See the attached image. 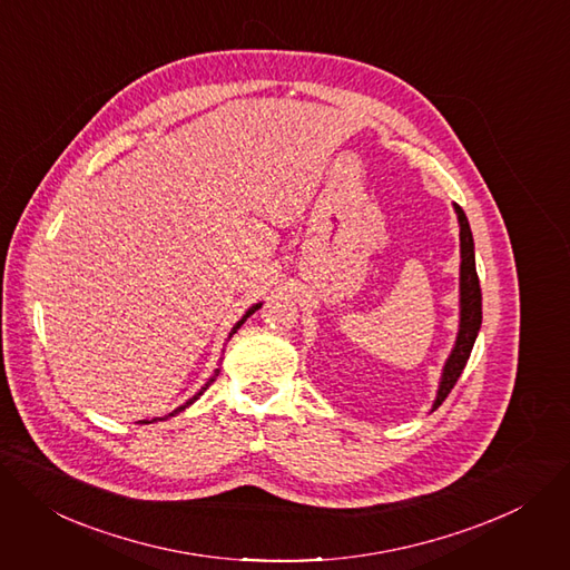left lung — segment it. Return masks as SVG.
Here are the masks:
<instances>
[{
  "instance_id": "8db88e82",
  "label": "left lung",
  "mask_w": 570,
  "mask_h": 570,
  "mask_svg": "<svg viewBox=\"0 0 570 570\" xmlns=\"http://www.w3.org/2000/svg\"><path fill=\"white\" fill-rule=\"evenodd\" d=\"M454 212L459 216V227H461V234H459L461 236V323H459V336H456L454 350L443 368V380L439 386L434 409L441 406V402L448 397V393L454 389L456 380L461 377L465 361L471 356V350L475 345V338L482 325V288L475 271L473 234H471L469 218H465L459 204H454Z\"/></svg>"
}]
</instances>
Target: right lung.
<instances>
[{
    "instance_id": "right-lung-1",
    "label": "right lung",
    "mask_w": 570,
    "mask_h": 570,
    "mask_svg": "<svg viewBox=\"0 0 570 570\" xmlns=\"http://www.w3.org/2000/svg\"><path fill=\"white\" fill-rule=\"evenodd\" d=\"M258 306H262V304H254V306H252V308H249V312H247V314H245V316H243V321H238V323H236V327H234V330H232V332H229V338H232V334H236V330H238V327H240V325H243V323H245V321H247V318H249V316H252V314H254V312H256V308H258ZM218 373H220V371H216V375H214V377H212V380H209V382H206V386H212V384H214V382H216V377H218ZM206 386H204V389H202V391H206ZM202 391H199V393H197V395H195V397H193V400H188V402H186V404H184V406H179V409H175V411H173V413H168V416H175V413H179V411H184V409H186V406H188V404H193V402H195V400H197V397H199V395H202ZM168 416H164V419H159V421H166V419H168ZM154 421H157V419H154ZM154 421H142V423H154Z\"/></svg>"
}]
</instances>
